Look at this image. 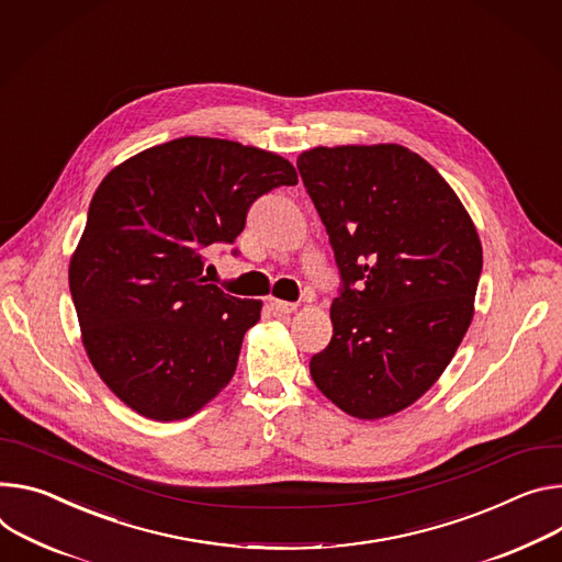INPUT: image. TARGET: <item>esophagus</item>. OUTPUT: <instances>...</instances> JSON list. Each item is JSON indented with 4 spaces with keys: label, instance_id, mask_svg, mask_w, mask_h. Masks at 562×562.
Returning <instances> with one entry per match:
<instances>
[{
    "label": "esophagus",
    "instance_id": "obj_1",
    "mask_svg": "<svg viewBox=\"0 0 562 562\" xmlns=\"http://www.w3.org/2000/svg\"><path fill=\"white\" fill-rule=\"evenodd\" d=\"M271 310L278 316H289L297 310V304L295 302H284V300H271Z\"/></svg>",
    "mask_w": 562,
    "mask_h": 562
}]
</instances>
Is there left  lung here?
Returning <instances> with one entry per match:
<instances>
[{"label": "left lung", "mask_w": 562, "mask_h": 562, "mask_svg": "<svg viewBox=\"0 0 562 562\" xmlns=\"http://www.w3.org/2000/svg\"><path fill=\"white\" fill-rule=\"evenodd\" d=\"M297 170L340 273L334 336L312 356V379L351 417L394 415L432 387L473 321L477 231L403 145L314 147Z\"/></svg>", "instance_id": "left-lung-1"}]
</instances>
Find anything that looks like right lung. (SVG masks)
<instances>
[{
	"label": "right lung",
	"mask_w": 562,
	"mask_h": 562,
	"mask_svg": "<svg viewBox=\"0 0 562 562\" xmlns=\"http://www.w3.org/2000/svg\"><path fill=\"white\" fill-rule=\"evenodd\" d=\"M295 183L273 151L183 136L98 186L69 289L91 366L132 411L186 419L228 385L262 302L211 284L203 248L233 244L255 199Z\"/></svg>",
	"instance_id": "right-lung-1"
}]
</instances>
